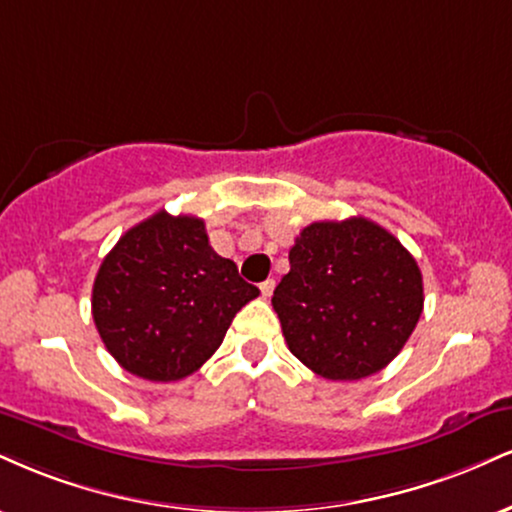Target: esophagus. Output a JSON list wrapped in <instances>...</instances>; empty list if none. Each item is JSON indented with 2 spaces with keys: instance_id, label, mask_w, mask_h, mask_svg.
I'll return each instance as SVG.
<instances>
[{
  "instance_id": "34e87169",
  "label": "esophagus",
  "mask_w": 512,
  "mask_h": 512,
  "mask_svg": "<svg viewBox=\"0 0 512 512\" xmlns=\"http://www.w3.org/2000/svg\"><path fill=\"white\" fill-rule=\"evenodd\" d=\"M274 286H276V283H274V279H267V281H262V283H260V291H262V298H269V295H272V293H274Z\"/></svg>"
}]
</instances>
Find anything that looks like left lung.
Instances as JSON below:
<instances>
[{
	"label": "left lung",
	"mask_w": 512,
	"mask_h": 512,
	"mask_svg": "<svg viewBox=\"0 0 512 512\" xmlns=\"http://www.w3.org/2000/svg\"><path fill=\"white\" fill-rule=\"evenodd\" d=\"M288 262L272 305L288 350L319 377L377 374L420 322V267L374 221H315L295 238Z\"/></svg>",
	"instance_id": "obj_1"
}]
</instances>
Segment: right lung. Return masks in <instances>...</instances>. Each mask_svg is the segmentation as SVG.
<instances>
[{
  "label": "right lung",
  "instance_id": "right-lung-1",
  "mask_svg": "<svg viewBox=\"0 0 512 512\" xmlns=\"http://www.w3.org/2000/svg\"><path fill=\"white\" fill-rule=\"evenodd\" d=\"M260 291L209 245L205 221L157 212L128 229L92 286V319L126 372L178 381L221 346L236 312Z\"/></svg>",
  "mask_w": 512,
  "mask_h": 512
}]
</instances>
